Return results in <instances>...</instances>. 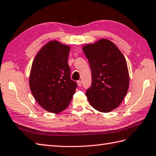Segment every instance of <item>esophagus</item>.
Segmentation results:
<instances>
[{"label": "esophagus", "mask_w": 156, "mask_h": 156, "mask_svg": "<svg viewBox=\"0 0 156 156\" xmlns=\"http://www.w3.org/2000/svg\"><path fill=\"white\" fill-rule=\"evenodd\" d=\"M77 84H78V87H81V86H82V82L80 80H78L77 81Z\"/></svg>", "instance_id": "obj_1"}]
</instances>
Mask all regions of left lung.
I'll return each mask as SVG.
<instances>
[{"label": "left lung", "mask_w": 156, "mask_h": 156, "mask_svg": "<svg viewBox=\"0 0 156 156\" xmlns=\"http://www.w3.org/2000/svg\"><path fill=\"white\" fill-rule=\"evenodd\" d=\"M92 72V84L86 92L89 103L102 112L117 108L127 94L129 76L124 55L106 39L82 48Z\"/></svg>", "instance_id": "8db88e82"}]
</instances>
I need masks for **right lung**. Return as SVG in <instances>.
Segmentation results:
<instances>
[{
    "mask_svg": "<svg viewBox=\"0 0 156 156\" xmlns=\"http://www.w3.org/2000/svg\"><path fill=\"white\" fill-rule=\"evenodd\" d=\"M70 47L58 41L45 44L33 62L29 87L39 105L58 113L68 107L77 88L70 78L68 59Z\"/></svg>",
    "mask_w": 156,
    "mask_h": 156,
    "instance_id": "add662e5",
    "label": "right lung"
}]
</instances>
